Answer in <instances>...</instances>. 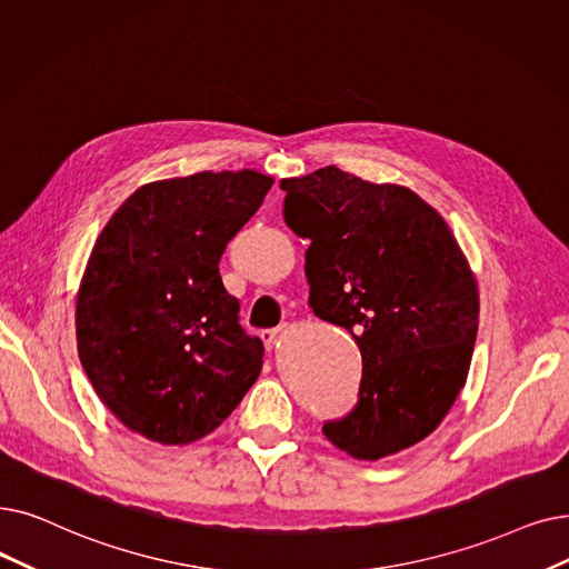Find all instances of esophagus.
Listing matches in <instances>:
<instances>
[{"mask_svg": "<svg viewBox=\"0 0 569 569\" xmlns=\"http://www.w3.org/2000/svg\"><path fill=\"white\" fill-rule=\"evenodd\" d=\"M279 335H281L279 328L262 330V332H260V339H262V343H264V349H271V346H274V341L279 339Z\"/></svg>", "mask_w": 569, "mask_h": 569, "instance_id": "34e87169", "label": "esophagus"}]
</instances>
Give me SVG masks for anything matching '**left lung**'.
Instances as JSON below:
<instances>
[{
	"label": "left lung",
	"mask_w": 569,
	"mask_h": 569,
	"mask_svg": "<svg viewBox=\"0 0 569 569\" xmlns=\"http://www.w3.org/2000/svg\"><path fill=\"white\" fill-rule=\"evenodd\" d=\"M286 226L309 241V307L362 356L356 407L323 423L337 449L379 460L426 439L465 386L479 292L443 218L402 186L337 167L281 181Z\"/></svg>",
	"instance_id": "left-lung-1"
}]
</instances>
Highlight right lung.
<instances>
[{"label":"right lung","instance_id":"right-lung-1","mask_svg":"<svg viewBox=\"0 0 569 569\" xmlns=\"http://www.w3.org/2000/svg\"><path fill=\"white\" fill-rule=\"evenodd\" d=\"M271 177L200 171L132 192L97 237L77 300L86 375L122 426L167 443L213 432L262 369L218 262Z\"/></svg>","mask_w":569,"mask_h":569}]
</instances>
